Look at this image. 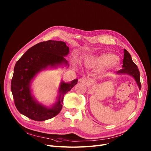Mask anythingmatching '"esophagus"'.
<instances>
[{
    "instance_id": "1",
    "label": "esophagus",
    "mask_w": 151,
    "mask_h": 151,
    "mask_svg": "<svg viewBox=\"0 0 151 151\" xmlns=\"http://www.w3.org/2000/svg\"><path fill=\"white\" fill-rule=\"evenodd\" d=\"M78 81L79 82V83H83V84H86L87 86L91 85V81L89 80V79H87L86 78H80V79H79Z\"/></svg>"
}]
</instances>
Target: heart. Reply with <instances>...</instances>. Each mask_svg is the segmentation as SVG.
I'll use <instances>...</instances> for the list:
<instances>
[{"mask_svg": "<svg viewBox=\"0 0 151 151\" xmlns=\"http://www.w3.org/2000/svg\"><path fill=\"white\" fill-rule=\"evenodd\" d=\"M119 60L115 55L111 53H104L99 56L93 57L87 60L86 64L88 67L105 68L110 64L113 66L117 65Z\"/></svg>", "mask_w": 151, "mask_h": 151, "instance_id": "heart-1", "label": "heart"}]
</instances>
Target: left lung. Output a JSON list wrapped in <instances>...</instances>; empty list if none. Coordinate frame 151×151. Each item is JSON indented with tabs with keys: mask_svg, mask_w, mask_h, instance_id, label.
I'll use <instances>...</instances> for the list:
<instances>
[{
	"mask_svg": "<svg viewBox=\"0 0 151 151\" xmlns=\"http://www.w3.org/2000/svg\"><path fill=\"white\" fill-rule=\"evenodd\" d=\"M122 69L118 70L116 74H127L132 76L137 84L139 90L141 89V83L140 79V72L137 65L133 62L129 53L124 49V58L123 60V65Z\"/></svg>",
	"mask_w": 151,
	"mask_h": 151,
	"instance_id": "8db88e82",
	"label": "left lung"
}]
</instances>
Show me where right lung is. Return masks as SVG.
<instances>
[{
	"label": "right lung",
	"instance_id": "1",
	"mask_svg": "<svg viewBox=\"0 0 151 151\" xmlns=\"http://www.w3.org/2000/svg\"><path fill=\"white\" fill-rule=\"evenodd\" d=\"M69 48L61 41L48 40L39 43L27 50L16 63L11 80V89L17 110L24 116L35 121H44L56 116L61 110L64 95L78 83L61 81L57 102L51 108L38 103L31 93V81L40 72L48 67L57 68L68 65L65 59Z\"/></svg>",
	"mask_w": 151,
	"mask_h": 151
}]
</instances>
